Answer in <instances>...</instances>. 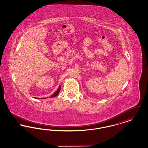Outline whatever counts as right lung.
Here are the masks:
<instances>
[{"mask_svg":"<svg viewBox=\"0 0 148 148\" xmlns=\"http://www.w3.org/2000/svg\"><path fill=\"white\" fill-rule=\"evenodd\" d=\"M60 89H61V86L60 85H59V88H58V89L56 90V92H55L53 95H50V96L49 97L50 98H54V97H56L58 95V94L59 93V92H60ZM35 99H42V98H35ZM47 98H44L42 99H46Z\"/></svg>","mask_w":148,"mask_h":148,"instance_id":"add662e5","label":"right lung"}]
</instances>
